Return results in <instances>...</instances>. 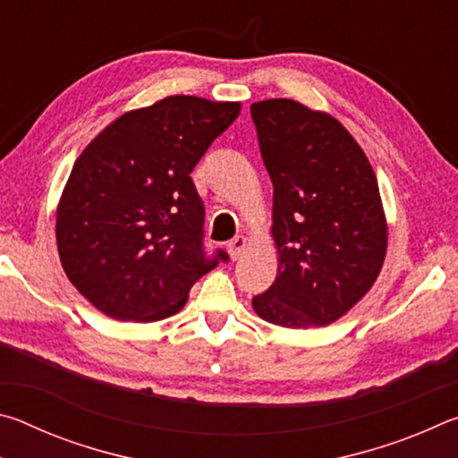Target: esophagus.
<instances>
[{"label":"esophagus","mask_w":458,"mask_h":458,"mask_svg":"<svg viewBox=\"0 0 458 458\" xmlns=\"http://www.w3.org/2000/svg\"><path fill=\"white\" fill-rule=\"evenodd\" d=\"M246 246H248V240H246L244 236H236L234 240H232V242H228L230 257H232V259H238L240 254H242V250H244Z\"/></svg>","instance_id":"esophagus-1"}]
</instances>
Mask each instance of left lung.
<instances>
[{"label":"left lung","instance_id":"obj_1","mask_svg":"<svg viewBox=\"0 0 458 458\" xmlns=\"http://www.w3.org/2000/svg\"><path fill=\"white\" fill-rule=\"evenodd\" d=\"M273 182L276 278L252 299L260 319L325 327L366 297L382 270L387 224L374 169L329 113L293 98L250 105Z\"/></svg>","mask_w":458,"mask_h":458}]
</instances>
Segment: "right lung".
Listing matches in <instances>:
<instances>
[{"label": "right lung", "instance_id": "add662e5", "mask_svg": "<svg viewBox=\"0 0 458 458\" xmlns=\"http://www.w3.org/2000/svg\"><path fill=\"white\" fill-rule=\"evenodd\" d=\"M240 114V103L165 97L121 114L74 161L56 210L62 268L100 313L172 317L208 270L204 204L190 174Z\"/></svg>", "mask_w": 458, "mask_h": 458}]
</instances>
